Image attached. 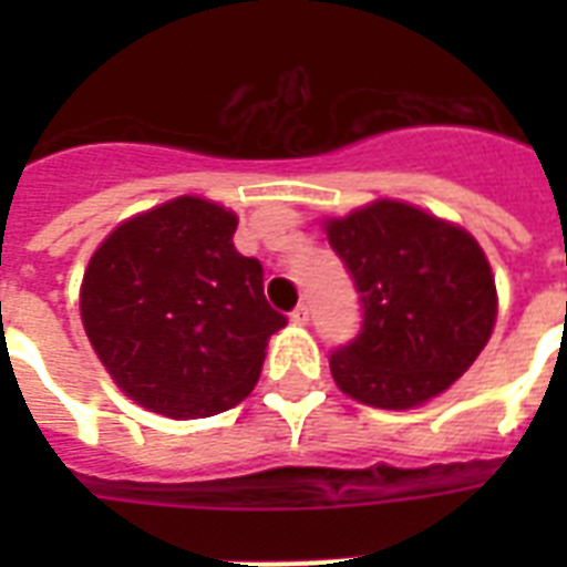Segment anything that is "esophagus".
<instances>
[{
    "label": "esophagus",
    "mask_w": 567,
    "mask_h": 567,
    "mask_svg": "<svg viewBox=\"0 0 567 567\" xmlns=\"http://www.w3.org/2000/svg\"><path fill=\"white\" fill-rule=\"evenodd\" d=\"M291 320L297 323V327H306V323H309V306H306V302H300V306L291 311Z\"/></svg>",
    "instance_id": "obj_1"
}]
</instances>
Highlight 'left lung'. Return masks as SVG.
Returning a JSON list of instances; mask_svg holds the SVG:
<instances>
[{"label": "left lung", "mask_w": 567, "mask_h": 567, "mask_svg": "<svg viewBox=\"0 0 567 567\" xmlns=\"http://www.w3.org/2000/svg\"><path fill=\"white\" fill-rule=\"evenodd\" d=\"M327 238L362 293L359 336L329 355L336 385L377 409H412L447 391L497 318L483 247L396 199L327 220Z\"/></svg>", "instance_id": "left-lung-1"}]
</instances>
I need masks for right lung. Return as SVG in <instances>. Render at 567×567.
I'll list each match as a JSON object with an SVG mask.
<instances>
[{
  "label": "right lung",
  "mask_w": 567,
  "mask_h": 567,
  "mask_svg": "<svg viewBox=\"0 0 567 567\" xmlns=\"http://www.w3.org/2000/svg\"><path fill=\"white\" fill-rule=\"evenodd\" d=\"M238 217L179 196L120 223L82 279V323L120 391L176 421L238 405L256 388L267 338L288 323L265 300Z\"/></svg>",
  "instance_id": "1"
}]
</instances>
